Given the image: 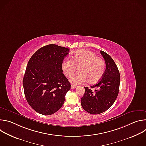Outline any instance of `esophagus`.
Wrapping results in <instances>:
<instances>
[{
    "label": "esophagus",
    "instance_id": "obj_1",
    "mask_svg": "<svg viewBox=\"0 0 146 146\" xmlns=\"http://www.w3.org/2000/svg\"><path fill=\"white\" fill-rule=\"evenodd\" d=\"M77 87V86H74V85H72V86H71V89H72V90L75 89V88H76Z\"/></svg>",
    "mask_w": 146,
    "mask_h": 146
}]
</instances>
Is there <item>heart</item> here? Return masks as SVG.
<instances>
[{
  "label": "heart",
  "mask_w": 146,
  "mask_h": 146,
  "mask_svg": "<svg viewBox=\"0 0 146 146\" xmlns=\"http://www.w3.org/2000/svg\"><path fill=\"white\" fill-rule=\"evenodd\" d=\"M79 68V72L70 78L74 84H82L86 81L89 84L98 82L105 72L106 64L102 58L88 50L76 51L72 59H66L62 64V69L66 76L70 77Z\"/></svg>",
  "instance_id": "heart-1"
}]
</instances>
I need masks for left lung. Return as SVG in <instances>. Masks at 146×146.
<instances>
[{
  "label": "left lung",
  "instance_id": "1",
  "mask_svg": "<svg viewBox=\"0 0 146 146\" xmlns=\"http://www.w3.org/2000/svg\"><path fill=\"white\" fill-rule=\"evenodd\" d=\"M105 59L106 70L95 88L84 87L85 93L81 99L82 108L91 114H99L108 110L114 103L119 92L120 74L112 58L106 52L100 51Z\"/></svg>",
  "mask_w": 146,
  "mask_h": 146
}]
</instances>
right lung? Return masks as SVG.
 I'll return each instance as SVG.
<instances>
[{"mask_svg": "<svg viewBox=\"0 0 146 146\" xmlns=\"http://www.w3.org/2000/svg\"><path fill=\"white\" fill-rule=\"evenodd\" d=\"M69 49L49 44L30 58L23 78L26 99L39 114L48 115L63 106L70 83L63 74L62 64Z\"/></svg>", "mask_w": 146, "mask_h": 146, "instance_id": "right-lung-1", "label": "right lung"}]
</instances>
